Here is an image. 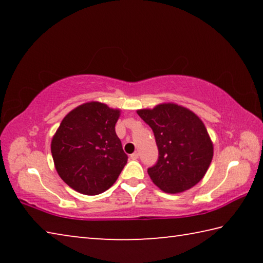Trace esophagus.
Instances as JSON below:
<instances>
[{
    "instance_id": "obj_1",
    "label": "esophagus",
    "mask_w": 263,
    "mask_h": 263,
    "mask_svg": "<svg viewBox=\"0 0 263 263\" xmlns=\"http://www.w3.org/2000/svg\"><path fill=\"white\" fill-rule=\"evenodd\" d=\"M138 158H139V153L135 152L133 154H131V159H132V160H137Z\"/></svg>"
}]
</instances>
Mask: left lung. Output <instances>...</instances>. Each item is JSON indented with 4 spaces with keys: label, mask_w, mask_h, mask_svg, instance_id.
<instances>
[{
    "label": "left lung",
    "mask_w": 263,
    "mask_h": 263,
    "mask_svg": "<svg viewBox=\"0 0 263 263\" xmlns=\"http://www.w3.org/2000/svg\"><path fill=\"white\" fill-rule=\"evenodd\" d=\"M137 114L154 132L159 160L148 168L153 183L167 194L193 188L206 174L213 158V142L202 119L175 103H161Z\"/></svg>",
    "instance_id": "left-lung-1"
}]
</instances>
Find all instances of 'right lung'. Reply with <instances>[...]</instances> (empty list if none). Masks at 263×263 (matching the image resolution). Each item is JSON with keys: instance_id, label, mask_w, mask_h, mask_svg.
<instances>
[{"instance_id": "obj_1", "label": "right lung", "mask_w": 263, "mask_h": 263, "mask_svg": "<svg viewBox=\"0 0 263 263\" xmlns=\"http://www.w3.org/2000/svg\"><path fill=\"white\" fill-rule=\"evenodd\" d=\"M119 116V109L87 102L69 111L53 136L51 152L58 174L78 193H104L126 164L127 155L115 131Z\"/></svg>"}]
</instances>
